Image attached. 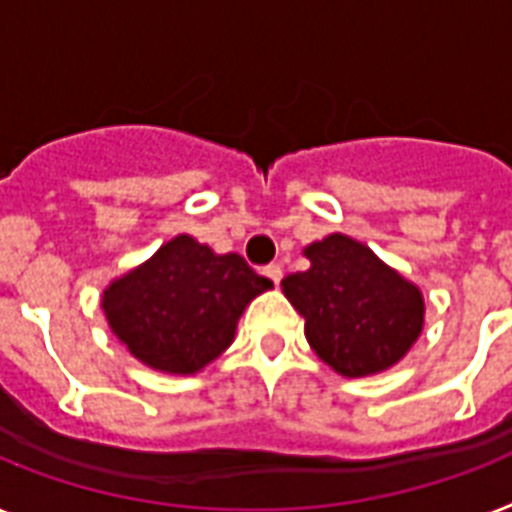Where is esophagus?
Masks as SVG:
<instances>
[{"instance_id":"esophagus-1","label":"esophagus","mask_w":512,"mask_h":512,"mask_svg":"<svg viewBox=\"0 0 512 512\" xmlns=\"http://www.w3.org/2000/svg\"><path fill=\"white\" fill-rule=\"evenodd\" d=\"M263 276L270 278L273 284H278V281H281V265H278V263L265 265V268H263Z\"/></svg>"}]
</instances>
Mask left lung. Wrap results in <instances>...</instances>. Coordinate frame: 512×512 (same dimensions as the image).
Instances as JSON below:
<instances>
[{
	"mask_svg": "<svg viewBox=\"0 0 512 512\" xmlns=\"http://www.w3.org/2000/svg\"><path fill=\"white\" fill-rule=\"evenodd\" d=\"M310 268L281 281L315 355L347 378L400 363L423 331V294L344 234L305 247Z\"/></svg>",
	"mask_w": 512,
	"mask_h": 512,
	"instance_id": "8db88e82",
	"label": "left lung"
}]
</instances>
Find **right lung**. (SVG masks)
<instances>
[{
  "label": "right lung",
  "mask_w": 512,
  "mask_h": 512,
  "mask_svg": "<svg viewBox=\"0 0 512 512\" xmlns=\"http://www.w3.org/2000/svg\"><path fill=\"white\" fill-rule=\"evenodd\" d=\"M270 286L242 255H215L181 234L115 278L102 294V310L136 360L189 376L231 347L244 307Z\"/></svg>",
  "instance_id": "right-lung-1"
}]
</instances>
